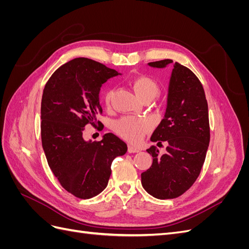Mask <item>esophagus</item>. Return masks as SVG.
I'll use <instances>...</instances> for the list:
<instances>
[{
	"mask_svg": "<svg viewBox=\"0 0 249 249\" xmlns=\"http://www.w3.org/2000/svg\"><path fill=\"white\" fill-rule=\"evenodd\" d=\"M139 148L137 147V146H134V145H129V146H127V152H129V153H138L139 152Z\"/></svg>",
	"mask_w": 249,
	"mask_h": 249,
	"instance_id": "obj_1",
	"label": "esophagus"
}]
</instances>
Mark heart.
<instances>
[{
    "label": "heart",
    "mask_w": 249,
    "mask_h": 249,
    "mask_svg": "<svg viewBox=\"0 0 249 249\" xmlns=\"http://www.w3.org/2000/svg\"><path fill=\"white\" fill-rule=\"evenodd\" d=\"M130 84L134 92L140 100L154 99L159 92V85L158 83L146 74H139L133 78ZM111 91L106 93L105 102L106 105H110ZM150 124L145 119L134 118V117H123L114 124V130L118 135L130 142H138L144 136V134L149 130Z\"/></svg>",
    "instance_id": "1"
}]
</instances>
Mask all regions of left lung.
I'll use <instances>...</instances> for the list:
<instances>
[{
    "label": "left lung",
    "mask_w": 249,
    "mask_h": 249,
    "mask_svg": "<svg viewBox=\"0 0 249 249\" xmlns=\"http://www.w3.org/2000/svg\"><path fill=\"white\" fill-rule=\"evenodd\" d=\"M172 63L165 59L148 65L164 69ZM150 140L166 141V153L156 146L146 152L153 164L141 173L145 191L159 199L176 198L185 193L198 178L210 142L208 103L200 81L188 67L176 62L169 81L164 118Z\"/></svg>",
    "instance_id": "left-lung-1"
}]
</instances>
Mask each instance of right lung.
Wrapping results in <instances>:
<instances>
[{
    "mask_svg": "<svg viewBox=\"0 0 249 249\" xmlns=\"http://www.w3.org/2000/svg\"><path fill=\"white\" fill-rule=\"evenodd\" d=\"M117 74L94 60L76 58L60 66L43 89L40 129L48 164L64 189L82 199L107 187L112 161L127 150L112 133L101 141L83 138L85 125H95L96 115L103 112L102 85Z\"/></svg>",
    "mask_w": 249,
    "mask_h": 249,
    "instance_id": "add662e5",
    "label": "right lung"
}]
</instances>
